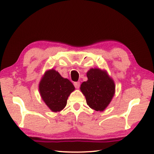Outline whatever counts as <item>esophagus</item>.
<instances>
[{"mask_svg":"<svg viewBox=\"0 0 154 154\" xmlns=\"http://www.w3.org/2000/svg\"><path fill=\"white\" fill-rule=\"evenodd\" d=\"M74 86L75 88H76V89H79L80 87V82H75Z\"/></svg>","mask_w":154,"mask_h":154,"instance_id":"esophagus-1","label":"esophagus"}]
</instances>
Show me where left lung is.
Listing matches in <instances>:
<instances>
[{"mask_svg":"<svg viewBox=\"0 0 154 154\" xmlns=\"http://www.w3.org/2000/svg\"><path fill=\"white\" fill-rule=\"evenodd\" d=\"M88 80L81 85L80 89L91 109L103 111L109 106L115 93V84L106 70L91 68L87 71Z\"/></svg>","mask_w":154,"mask_h":154,"instance_id":"1","label":"left lung"}]
</instances>
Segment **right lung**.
Segmentation results:
<instances>
[{
    "label": "right lung",
    "instance_id": "add662e5",
    "mask_svg": "<svg viewBox=\"0 0 154 154\" xmlns=\"http://www.w3.org/2000/svg\"><path fill=\"white\" fill-rule=\"evenodd\" d=\"M38 87L42 99L54 112H60L64 109L69 96L75 90L73 83L62 77L54 69L45 72Z\"/></svg>",
    "mask_w": 154,
    "mask_h": 154
}]
</instances>
